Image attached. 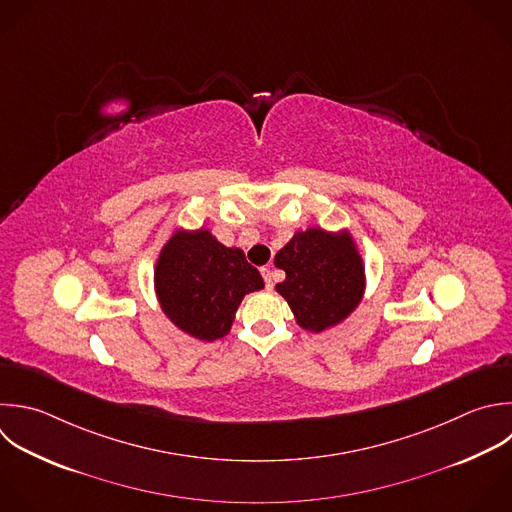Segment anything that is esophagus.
Listing matches in <instances>:
<instances>
[{"mask_svg": "<svg viewBox=\"0 0 512 512\" xmlns=\"http://www.w3.org/2000/svg\"><path fill=\"white\" fill-rule=\"evenodd\" d=\"M260 272H262V278H264V282H266V288L270 290V288L274 286V272H272L268 266L260 268Z\"/></svg>", "mask_w": 512, "mask_h": 512, "instance_id": "1", "label": "esophagus"}]
</instances>
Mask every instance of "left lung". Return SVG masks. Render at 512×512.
I'll return each instance as SVG.
<instances>
[{
  "mask_svg": "<svg viewBox=\"0 0 512 512\" xmlns=\"http://www.w3.org/2000/svg\"><path fill=\"white\" fill-rule=\"evenodd\" d=\"M274 266L286 272L276 292L306 332L320 334L342 324L364 298V258L348 230H300L276 252Z\"/></svg>",
  "mask_w": 512,
  "mask_h": 512,
  "instance_id": "left-lung-1",
  "label": "left lung"
}]
</instances>
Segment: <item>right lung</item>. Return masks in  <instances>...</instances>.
I'll list each match as a JSON object with an SVG mask.
<instances>
[{"instance_id": "add662e5", "label": "right lung", "mask_w": 512, "mask_h": 512, "mask_svg": "<svg viewBox=\"0 0 512 512\" xmlns=\"http://www.w3.org/2000/svg\"><path fill=\"white\" fill-rule=\"evenodd\" d=\"M264 288L240 248H228L208 228H176L154 266V292L166 318L184 334L224 338L246 294Z\"/></svg>"}]
</instances>
